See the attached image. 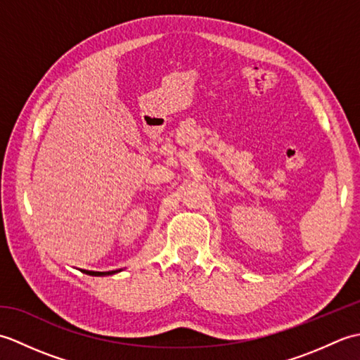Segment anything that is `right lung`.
Returning <instances> with one entry per match:
<instances>
[{
  "mask_svg": "<svg viewBox=\"0 0 360 360\" xmlns=\"http://www.w3.org/2000/svg\"><path fill=\"white\" fill-rule=\"evenodd\" d=\"M88 275H94V277H102V275H111V274H116L117 271H110V272H96V271H82Z\"/></svg>",
  "mask_w": 360,
  "mask_h": 360,
  "instance_id": "1",
  "label": "right lung"
}]
</instances>
